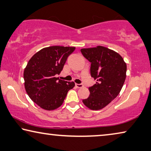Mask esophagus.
Segmentation results:
<instances>
[{"label": "esophagus", "mask_w": 151, "mask_h": 151, "mask_svg": "<svg viewBox=\"0 0 151 151\" xmlns=\"http://www.w3.org/2000/svg\"><path fill=\"white\" fill-rule=\"evenodd\" d=\"M76 86L78 88H82V87H83V84H76Z\"/></svg>", "instance_id": "esophagus-1"}]
</instances>
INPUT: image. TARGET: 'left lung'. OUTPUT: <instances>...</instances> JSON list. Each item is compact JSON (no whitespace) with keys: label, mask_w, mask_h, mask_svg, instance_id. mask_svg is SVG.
I'll list each match as a JSON object with an SVG mask.
<instances>
[{"label":"left lung","mask_w":151,"mask_h":151,"mask_svg":"<svg viewBox=\"0 0 151 151\" xmlns=\"http://www.w3.org/2000/svg\"><path fill=\"white\" fill-rule=\"evenodd\" d=\"M80 51L91 63V75L97 80L88 88L89 97L82 102L91 110H101L121 92L126 78L127 65L119 54L104 46L83 48Z\"/></svg>","instance_id":"left-lung-1"}]
</instances>
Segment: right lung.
Returning a JSON list of instances; mask_svg holds the SVG:
<instances>
[{
	"label": "right lung",
	"instance_id": "1",
	"mask_svg": "<svg viewBox=\"0 0 151 151\" xmlns=\"http://www.w3.org/2000/svg\"><path fill=\"white\" fill-rule=\"evenodd\" d=\"M74 50V47L58 45L45 47L28 61L24 71L25 89L32 101L41 108L53 110L59 108L75 86L73 82L56 78Z\"/></svg>",
	"mask_w": 151,
	"mask_h": 151
}]
</instances>
